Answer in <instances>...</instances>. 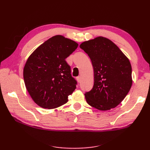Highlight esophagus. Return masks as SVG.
<instances>
[{
	"label": "esophagus",
	"mask_w": 150,
	"mask_h": 150,
	"mask_svg": "<svg viewBox=\"0 0 150 150\" xmlns=\"http://www.w3.org/2000/svg\"><path fill=\"white\" fill-rule=\"evenodd\" d=\"M76 79H77V81H78V82L79 83H81V76H78V77H77L76 78Z\"/></svg>",
	"instance_id": "obj_1"
}]
</instances>
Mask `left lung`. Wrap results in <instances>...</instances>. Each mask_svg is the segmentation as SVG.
Here are the masks:
<instances>
[{"instance_id": "1", "label": "left lung", "mask_w": 150, "mask_h": 150, "mask_svg": "<svg viewBox=\"0 0 150 150\" xmlns=\"http://www.w3.org/2000/svg\"><path fill=\"white\" fill-rule=\"evenodd\" d=\"M80 48L88 54L94 69V85L84 94L86 101L101 111L116 107L132 86L128 57L111 40L101 36L83 42Z\"/></svg>"}]
</instances>
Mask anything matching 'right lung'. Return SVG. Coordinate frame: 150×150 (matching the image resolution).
Returning <instances> with one entry per match:
<instances>
[{"label": "right lung", "instance_id": "obj_1", "mask_svg": "<svg viewBox=\"0 0 150 150\" xmlns=\"http://www.w3.org/2000/svg\"><path fill=\"white\" fill-rule=\"evenodd\" d=\"M78 44L64 36L49 39L31 54L25 64L23 76L27 90L33 101L45 109L66 103L76 88L66 59Z\"/></svg>", "mask_w": 150, "mask_h": 150}]
</instances>
